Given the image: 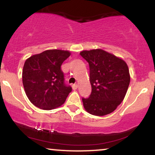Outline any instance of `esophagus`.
Wrapping results in <instances>:
<instances>
[{
    "instance_id": "obj_1",
    "label": "esophagus",
    "mask_w": 155,
    "mask_h": 155,
    "mask_svg": "<svg viewBox=\"0 0 155 155\" xmlns=\"http://www.w3.org/2000/svg\"><path fill=\"white\" fill-rule=\"evenodd\" d=\"M77 88H78V85L76 84H74V85H73V89H74V90H77Z\"/></svg>"
}]
</instances>
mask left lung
Listing matches in <instances>:
<instances>
[{
	"instance_id": "8db88e82",
	"label": "left lung",
	"mask_w": 155,
	"mask_h": 155,
	"mask_svg": "<svg viewBox=\"0 0 155 155\" xmlns=\"http://www.w3.org/2000/svg\"><path fill=\"white\" fill-rule=\"evenodd\" d=\"M80 55L90 65L91 95L82 98L84 108L90 114L104 116L114 111L124 100L130 76L127 63L101 49L84 50Z\"/></svg>"
}]
</instances>
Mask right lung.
Masks as SVG:
<instances>
[{
    "label": "right lung",
    "mask_w": 155,
    "mask_h": 155,
    "mask_svg": "<svg viewBox=\"0 0 155 155\" xmlns=\"http://www.w3.org/2000/svg\"><path fill=\"white\" fill-rule=\"evenodd\" d=\"M69 51L49 49L25 60L22 84L28 99L41 109L51 110L62 106L72 89L64 83L62 64Z\"/></svg>",
    "instance_id": "right-lung-1"
}]
</instances>
